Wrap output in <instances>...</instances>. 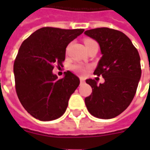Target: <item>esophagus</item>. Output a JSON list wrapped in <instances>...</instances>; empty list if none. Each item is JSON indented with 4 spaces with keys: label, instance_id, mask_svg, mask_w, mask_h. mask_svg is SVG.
<instances>
[{
    "label": "esophagus",
    "instance_id": "34e87169",
    "mask_svg": "<svg viewBox=\"0 0 150 150\" xmlns=\"http://www.w3.org/2000/svg\"><path fill=\"white\" fill-rule=\"evenodd\" d=\"M85 83V81L83 79H80V84H83Z\"/></svg>",
    "mask_w": 150,
    "mask_h": 150
}]
</instances>
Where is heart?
Wrapping results in <instances>:
<instances>
[{"instance_id": "1", "label": "heart", "mask_w": 150, "mask_h": 150, "mask_svg": "<svg viewBox=\"0 0 150 150\" xmlns=\"http://www.w3.org/2000/svg\"><path fill=\"white\" fill-rule=\"evenodd\" d=\"M95 43H96V42L94 41L93 39L86 38V39L84 40V44H85V46H86V47L91 46V45H92V44H95ZM68 48H69V46L67 47V50H68ZM88 69V67L83 65V64H80V63H76V64H74V65L71 66L72 71H74L76 74H78V75H84Z\"/></svg>"}]
</instances>
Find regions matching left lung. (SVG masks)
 <instances>
[{"label":"left lung","instance_id":"obj_1","mask_svg":"<svg viewBox=\"0 0 150 150\" xmlns=\"http://www.w3.org/2000/svg\"><path fill=\"white\" fill-rule=\"evenodd\" d=\"M97 41L102 58L95 75H102L104 83L95 79L86 83L92 93L85 98L89 112L100 119H112L123 112L133 100L142 75L140 55L125 34L110 28H96L84 33Z\"/></svg>","mask_w":150,"mask_h":150}]
</instances>
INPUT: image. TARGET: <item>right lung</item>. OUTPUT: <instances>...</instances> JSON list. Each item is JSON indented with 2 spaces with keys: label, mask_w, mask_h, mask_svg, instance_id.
Returning <instances> with one entry per match:
<instances>
[{
  "label": "right lung",
  "mask_w": 150,
  "mask_h": 150,
  "mask_svg": "<svg viewBox=\"0 0 150 150\" xmlns=\"http://www.w3.org/2000/svg\"><path fill=\"white\" fill-rule=\"evenodd\" d=\"M84 31L43 27L21 43L13 64L15 88L19 100L34 118L42 121L59 118L79 85V79L69 71L58 79L53 69L63 67L66 48Z\"/></svg>",
  "instance_id": "1"
}]
</instances>
